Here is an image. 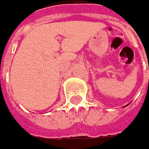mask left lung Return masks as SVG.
<instances>
[{
    "instance_id": "obj_1",
    "label": "left lung",
    "mask_w": 149,
    "mask_h": 149,
    "mask_svg": "<svg viewBox=\"0 0 149 149\" xmlns=\"http://www.w3.org/2000/svg\"><path fill=\"white\" fill-rule=\"evenodd\" d=\"M126 106H128V105H126Z\"/></svg>"
}]
</instances>
